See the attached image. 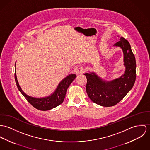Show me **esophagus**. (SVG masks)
<instances>
[{
    "label": "esophagus",
    "mask_w": 150,
    "mask_h": 150,
    "mask_svg": "<svg viewBox=\"0 0 150 150\" xmlns=\"http://www.w3.org/2000/svg\"><path fill=\"white\" fill-rule=\"evenodd\" d=\"M85 72V69H84L83 67H79L77 69H76V73L78 74H82Z\"/></svg>",
    "instance_id": "34e87169"
}]
</instances>
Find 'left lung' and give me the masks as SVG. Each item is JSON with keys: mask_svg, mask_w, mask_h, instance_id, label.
I'll return each instance as SVG.
<instances>
[{"mask_svg": "<svg viewBox=\"0 0 150 150\" xmlns=\"http://www.w3.org/2000/svg\"><path fill=\"white\" fill-rule=\"evenodd\" d=\"M114 46L120 47L124 53V74L118 78L105 81L95 72L86 73L87 78L86 92L93 102L105 107L118 103L132 89L136 80V60L129 42L124 37Z\"/></svg>", "mask_w": 150, "mask_h": 150, "instance_id": "left-lung-1", "label": "left lung"}]
</instances>
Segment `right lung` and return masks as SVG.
Returning <instances> with one entry per match:
<instances>
[{"mask_svg":"<svg viewBox=\"0 0 150 150\" xmlns=\"http://www.w3.org/2000/svg\"><path fill=\"white\" fill-rule=\"evenodd\" d=\"M14 75L16 82L19 91L33 107L37 109L42 111L50 110L63 103L66 97L67 88L76 76L74 74H69L66 76L60 82L56 90L50 96L43 98H34L27 95L21 89L17 80L16 71L15 72Z\"/></svg>","mask_w":150,"mask_h":150,"instance_id":"1","label":"right lung"}]
</instances>
